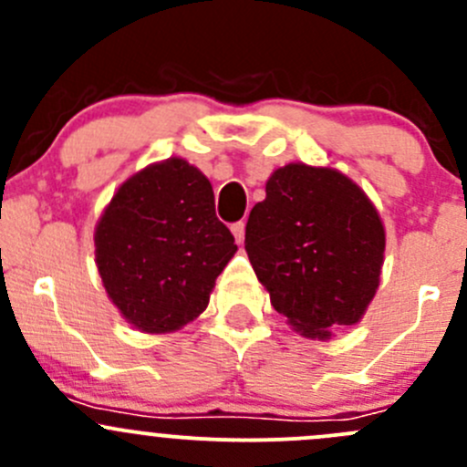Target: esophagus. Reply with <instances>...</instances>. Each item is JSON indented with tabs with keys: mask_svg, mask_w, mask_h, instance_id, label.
<instances>
[{
	"mask_svg": "<svg viewBox=\"0 0 467 467\" xmlns=\"http://www.w3.org/2000/svg\"><path fill=\"white\" fill-rule=\"evenodd\" d=\"M230 230H233L234 239H237V244H244V234H246V223L244 221H237V223L230 225Z\"/></svg>",
	"mask_w": 467,
	"mask_h": 467,
	"instance_id": "esophagus-1",
	"label": "esophagus"
}]
</instances>
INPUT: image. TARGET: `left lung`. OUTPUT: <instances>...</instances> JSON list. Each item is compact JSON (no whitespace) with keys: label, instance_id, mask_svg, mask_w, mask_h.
I'll return each mask as SVG.
<instances>
[{"label":"left lung","instance_id":"8db88e82","mask_svg":"<svg viewBox=\"0 0 467 467\" xmlns=\"http://www.w3.org/2000/svg\"><path fill=\"white\" fill-rule=\"evenodd\" d=\"M381 219L359 185L329 167L291 162L251 210L246 253L271 305L296 332L329 338L361 321L384 264Z\"/></svg>","mask_w":467,"mask_h":467}]
</instances>
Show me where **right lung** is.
Segmentation results:
<instances>
[{
    "label": "right lung",
    "mask_w": 467,
    "mask_h": 467,
    "mask_svg": "<svg viewBox=\"0 0 467 467\" xmlns=\"http://www.w3.org/2000/svg\"><path fill=\"white\" fill-rule=\"evenodd\" d=\"M94 255L108 298L135 329L176 332L205 312L237 253L210 181L182 158L130 176L103 210Z\"/></svg>",
    "instance_id": "obj_1"
}]
</instances>
